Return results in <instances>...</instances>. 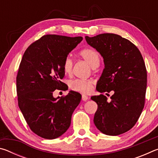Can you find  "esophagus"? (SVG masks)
I'll list each match as a JSON object with an SVG mask.
<instances>
[{
  "label": "esophagus",
  "mask_w": 158,
  "mask_h": 158,
  "mask_svg": "<svg viewBox=\"0 0 158 158\" xmlns=\"http://www.w3.org/2000/svg\"><path fill=\"white\" fill-rule=\"evenodd\" d=\"M81 99H82V100L83 101H86L88 99H89V98H88V96L87 95H82V96H81Z\"/></svg>",
  "instance_id": "34e87169"
}]
</instances>
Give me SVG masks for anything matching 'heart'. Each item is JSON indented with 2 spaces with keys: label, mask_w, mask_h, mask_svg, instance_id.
Masks as SVG:
<instances>
[{
  "label": "heart",
  "mask_w": 158,
  "mask_h": 158,
  "mask_svg": "<svg viewBox=\"0 0 158 158\" xmlns=\"http://www.w3.org/2000/svg\"><path fill=\"white\" fill-rule=\"evenodd\" d=\"M79 56L81 58L87 61L90 66L93 68H96L100 64V55L97 51L87 48L80 51ZM73 60L69 56H67L63 60V69L64 73L68 75L73 73ZM94 81L93 79H74L69 81V87L74 91L88 93L91 91Z\"/></svg>",
  "instance_id": "obj_1"
}]
</instances>
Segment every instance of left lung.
<instances>
[{"instance_id": "left-lung-1", "label": "left lung", "mask_w": 158, "mask_h": 158, "mask_svg": "<svg viewBox=\"0 0 158 158\" xmlns=\"http://www.w3.org/2000/svg\"><path fill=\"white\" fill-rule=\"evenodd\" d=\"M85 40L104 58L97 90H114L110 102L103 94L91 97L98 104L93 121L105 135H121L134 127L145 105L147 72L142 55L130 40L116 34L86 36Z\"/></svg>"}]
</instances>
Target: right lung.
<instances>
[{"mask_svg": "<svg viewBox=\"0 0 158 158\" xmlns=\"http://www.w3.org/2000/svg\"><path fill=\"white\" fill-rule=\"evenodd\" d=\"M82 37L45 35L25 51L17 76L18 105L33 132L53 139L68 129L74 109L81 99L69 91L54 98L56 89L65 90L63 63Z\"/></svg>", "mask_w": 158, "mask_h": 158, "instance_id": "right-lung-1", "label": "right lung"}]
</instances>
